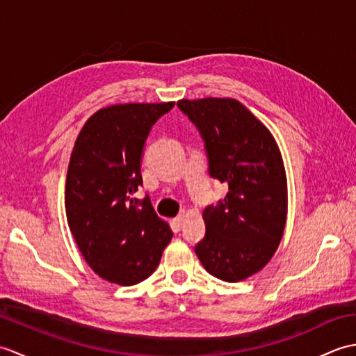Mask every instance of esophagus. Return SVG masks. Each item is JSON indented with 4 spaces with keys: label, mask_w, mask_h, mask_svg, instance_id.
Returning <instances> with one entry per match:
<instances>
[{
    "label": "esophagus",
    "mask_w": 356,
    "mask_h": 356,
    "mask_svg": "<svg viewBox=\"0 0 356 356\" xmlns=\"http://www.w3.org/2000/svg\"><path fill=\"white\" fill-rule=\"evenodd\" d=\"M184 222H185V213H182V214H179L176 218H174V223H176V226L177 228L180 229L182 228V225H184Z\"/></svg>",
    "instance_id": "esophagus-1"
}]
</instances>
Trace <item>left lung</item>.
I'll return each instance as SVG.
<instances>
[{
  "instance_id": "left-lung-1",
  "label": "left lung",
  "mask_w": 356,
  "mask_h": 356,
  "mask_svg": "<svg viewBox=\"0 0 356 356\" xmlns=\"http://www.w3.org/2000/svg\"><path fill=\"white\" fill-rule=\"evenodd\" d=\"M205 143L208 172L228 185L203 211L207 234L195 254L211 275L240 282L275 254L283 237L287 188L282 156L269 130L236 99L177 102Z\"/></svg>"
}]
</instances>
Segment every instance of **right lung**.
Returning a JSON list of instances; mask_svg holds the SVG:
<instances>
[{
	"mask_svg": "<svg viewBox=\"0 0 356 356\" xmlns=\"http://www.w3.org/2000/svg\"><path fill=\"white\" fill-rule=\"evenodd\" d=\"M174 102L120 104L96 111L74 142L65 211L79 251L97 275L131 286L156 270L172 231L133 194L151 128Z\"/></svg>",
	"mask_w": 356,
	"mask_h": 356,
	"instance_id": "obj_1",
	"label": "right lung"
}]
</instances>
